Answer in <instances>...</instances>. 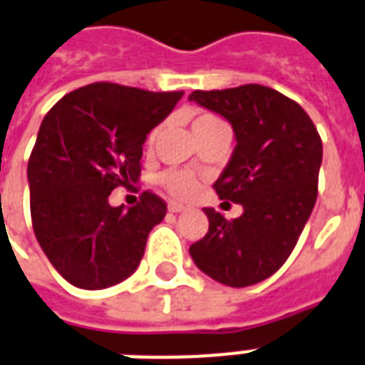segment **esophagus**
Returning <instances> with one entry per match:
<instances>
[{
    "instance_id": "1",
    "label": "esophagus",
    "mask_w": 365,
    "mask_h": 365,
    "mask_svg": "<svg viewBox=\"0 0 365 365\" xmlns=\"http://www.w3.org/2000/svg\"><path fill=\"white\" fill-rule=\"evenodd\" d=\"M168 210H170V212H183V210H187V207H183L182 202L170 201L168 202Z\"/></svg>"
}]
</instances>
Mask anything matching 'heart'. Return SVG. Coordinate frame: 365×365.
Wrapping results in <instances>:
<instances>
[{"label": "heart", "mask_w": 365, "mask_h": 365, "mask_svg": "<svg viewBox=\"0 0 365 365\" xmlns=\"http://www.w3.org/2000/svg\"><path fill=\"white\" fill-rule=\"evenodd\" d=\"M208 120H216V118L210 115H202L195 120V124H201V122H208ZM157 133L158 130H155V132L151 133V141L157 138ZM163 183H164V187L168 189L172 195H176V197H187L189 193H193L195 185H197L195 178L191 176L189 172H178V170L164 174Z\"/></svg>", "instance_id": "heart-1"}]
</instances>
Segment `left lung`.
<instances>
[{"label":"left lung","mask_w":365,"mask_h":365,"mask_svg":"<svg viewBox=\"0 0 365 365\" xmlns=\"http://www.w3.org/2000/svg\"><path fill=\"white\" fill-rule=\"evenodd\" d=\"M189 101L232 124L235 147L214 189L243 207L233 222L205 208L208 233L189 255L218 283L249 287L282 268L312 214L322 139L299 103L266 86L197 90Z\"/></svg>","instance_id":"left-lung-1"}]
</instances>
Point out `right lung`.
<instances>
[{"label":"right lung","instance_id":"obj_1","mask_svg":"<svg viewBox=\"0 0 365 365\" xmlns=\"http://www.w3.org/2000/svg\"><path fill=\"white\" fill-rule=\"evenodd\" d=\"M182 96L97 82L66 93L41 120L28 160L32 226L49 262L74 287H113L138 269L166 205L143 193L126 210L110 207L108 195L138 182L147 133Z\"/></svg>","mask_w":365,"mask_h":365}]
</instances>
